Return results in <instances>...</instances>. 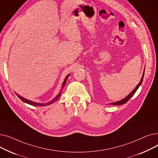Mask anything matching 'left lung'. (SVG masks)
Listing matches in <instances>:
<instances>
[{
  "mask_svg": "<svg viewBox=\"0 0 158 158\" xmlns=\"http://www.w3.org/2000/svg\"><path fill=\"white\" fill-rule=\"evenodd\" d=\"M144 73H145V69H144V70H143V75H142V79H141L139 82L138 84V85L135 87V88L133 90H132V92H131L127 97H126L125 98L122 99V100H120V101H117V102H114L110 103V104L117 106V105H122V104H126V103L129 100V99H130L132 96L134 95V94L136 93V92L137 91V89H138V88L141 86V85H142L143 79V77H144Z\"/></svg>",
  "mask_w": 158,
  "mask_h": 158,
  "instance_id": "8db88e82",
  "label": "left lung"
}]
</instances>
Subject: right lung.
I'll return each instance as SVG.
<instances>
[{"instance_id": "obj_1", "label": "right lung", "mask_w": 158, "mask_h": 158, "mask_svg": "<svg viewBox=\"0 0 158 158\" xmlns=\"http://www.w3.org/2000/svg\"><path fill=\"white\" fill-rule=\"evenodd\" d=\"M70 73H69V75H67V76H66V77H65V79H64V81H63V84H62L61 89V90H60V93L56 95V97L54 98H53L51 101L48 102H47V103H40V102H33V101H31L28 100V99H26V98H25L22 97V96L19 95L18 94H16V92H15V94H16V95L18 96V97L20 99V100H21L22 101H23V102H25V103H27V104H30V105H32V106H48V105H50V104H51L54 103V102H56V101L57 100V99L60 98V97L61 96V94H62L63 89V88H64V85H65V84H66V80H67V79H68V77H69V76H70Z\"/></svg>"}]
</instances>
